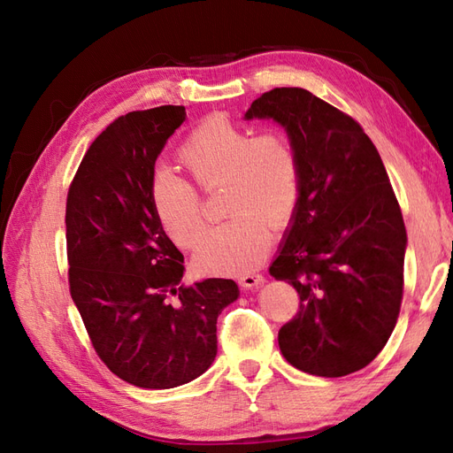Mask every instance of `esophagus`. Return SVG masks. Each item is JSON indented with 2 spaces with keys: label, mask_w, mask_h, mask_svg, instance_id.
<instances>
[{
  "label": "esophagus",
  "mask_w": 453,
  "mask_h": 453,
  "mask_svg": "<svg viewBox=\"0 0 453 453\" xmlns=\"http://www.w3.org/2000/svg\"><path fill=\"white\" fill-rule=\"evenodd\" d=\"M238 283L243 289H257V287L265 283V278L260 273H243V276L238 278Z\"/></svg>",
  "instance_id": "34e87169"
}]
</instances>
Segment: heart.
<instances>
[{"mask_svg": "<svg viewBox=\"0 0 453 453\" xmlns=\"http://www.w3.org/2000/svg\"><path fill=\"white\" fill-rule=\"evenodd\" d=\"M180 157L200 188L225 181V223L205 232L196 263L208 272H245L263 258L272 226L285 225L300 202L303 168L295 143L278 130H253L210 117L190 132ZM150 203L168 236L181 248L198 243L203 203L198 188L170 168L150 180Z\"/></svg>", "mask_w": 453, "mask_h": 453, "instance_id": "obj_1", "label": "heart"}]
</instances>
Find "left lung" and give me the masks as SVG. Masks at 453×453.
I'll use <instances>...</instances> for the list:
<instances>
[{"label": "left lung", "mask_w": 453, "mask_h": 453, "mask_svg": "<svg viewBox=\"0 0 453 453\" xmlns=\"http://www.w3.org/2000/svg\"><path fill=\"white\" fill-rule=\"evenodd\" d=\"M245 119H273L295 143L303 193L270 266L300 306L280 328L283 357L340 378L388 344L404 285L406 228L378 149L355 119L304 88H273Z\"/></svg>", "instance_id": "obj_1"}]
</instances>
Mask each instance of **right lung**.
Instances as JSON below:
<instances>
[{
	"label": "right lung",
	"mask_w": 453,
	"mask_h": 453,
	"mask_svg": "<svg viewBox=\"0 0 453 453\" xmlns=\"http://www.w3.org/2000/svg\"><path fill=\"white\" fill-rule=\"evenodd\" d=\"M185 119L183 105L115 119L81 160L65 202L73 303L105 366L143 389L203 374L219 313L240 295L223 278L181 283L183 255L150 203L157 157Z\"/></svg>",
	"instance_id": "right-lung-1"
}]
</instances>
